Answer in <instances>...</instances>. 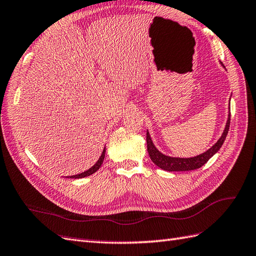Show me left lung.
<instances>
[{"mask_svg":"<svg viewBox=\"0 0 256 256\" xmlns=\"http://www.w3.org/2000/svg\"><path fill=\"white\" fill-rule=\"evenodd\" d=\"M229 126H230V111L228 114V118H227V122H226L224 132L215 144H214L210 150L200 154V155L194 156V157H188V158L171 157L168 155H164V154H162V152H159L158 148L155 146V144H154L150 132L147 130L146 142H147L148 155H150L152 162L155 164L157 167H159L160 169H162L164 171H169V172L191 171V170L198 169L202 167V166H204L219 150H220V147L222 146L224 142L226 140V136L228 134Z\"/></svg>","mask_w":256,"mask_h":256,"instance_id":"left-lung-1","label":"left lung"}]
</instances>
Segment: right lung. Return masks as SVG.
Returning a JSON list of instances; mask_svg holds the SVG:
<instances>
[{
	"label": "right lung",
	"instance_id": "right-lung-1",
	"mask_svg": "<svg viewBox=\"0 0 256 256\" xmlns=\"http://www.w3.org/2000/svg\"><path fill=\"white\" fill-rule=\"evenodd\" d=\"M104 155H106V147L104 148L102 152H101V156L97 160V162L94 164L92 168H89L88 170L82 172V174H74V176H65V178H70V179H82V178H85V176H88L94 174V172L99 170V168L101 167V164H102L104 159Z\"/></svg>",
	"mask_w": 256,
	"mask_h": 256
}]
</instances>
